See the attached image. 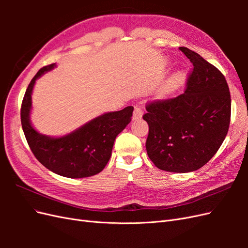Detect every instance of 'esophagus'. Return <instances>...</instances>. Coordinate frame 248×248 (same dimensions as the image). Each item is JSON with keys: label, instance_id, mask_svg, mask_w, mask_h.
Returning <instances> with one entry per match:
<instances>
[{"label": "esophagus", "instance_id": "1", "mask_svg": "<svg viewBox=\"0 0 248 248\" xmlns=\"http://www.w3.org/2000/svg\"><path fill=\"white\" fill-rule=\"evenodd\" d=\"M142 116V109L139 107H136L134 108V110H133V116H132V119L133 120H139L140 119Z\"/></svg>", "mask_w": 248, "mask_h": 248}]
</instances>
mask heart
<instances>
[{"mask_svg": "<svg viewBox=\"0 0 248 248\" xmlns=\"http://www.w3.org/2000/svg\"><path fill=\"white\" fill-rule=\"evenodd\" d=\"M183 79H184V74L182 72L175 73L162 88V93H169L172 91L175 88L180 86V84L183 81Z\"/></svg>", "mask_w": 248, "mask_h": 248, "instance_id": "obj_1", "label": "heart"}]
</instances>
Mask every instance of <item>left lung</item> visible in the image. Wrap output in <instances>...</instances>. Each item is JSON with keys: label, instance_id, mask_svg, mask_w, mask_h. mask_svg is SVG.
Wrapping results in <instances>:
<instances>
[{"label": "left lung", "instance_id": "left-lung-1", "mask_svg": "<svg viewBox=\"0 0 248 248\" xmlns=\"http://www.w3.org/2000/svg\"><path fill=\"white\" fill-rule=\"evenodd\" d=\"M193 69L186 90L175 98L146 106L149 125L146 149L155 166L167 171L189 172L218 151L231 121V95L223 74L196 51L180 47Z\"/></svg>", "mask_w": 248, "mask_h": 248}]
</instances>
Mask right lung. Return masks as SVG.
Listing matches in <instances>:
<instances>
[{
    "instance_id": "right-lung-1",
    "label": "right lung",
    "mask_w": 248,
    "mask_h": 248,
    "mask_svg": "<svg viewBox=\"0 0 248 248\" xmlns=\"http://www.w3.org/2000/svg\"><path fill=\"white\" fill-rule=\"evenodd\" d=\"M55 67L44 66L29 84L20 108L22 130L36 158L55 174L72 179L94 176L108 164L117 136L131 121L133 107L107 112L60 138L39 133L30 121L33 88L37 78Z\"/></svg>"
}]
</instances>
